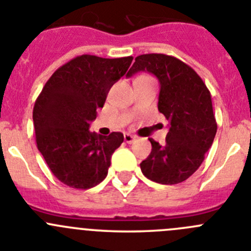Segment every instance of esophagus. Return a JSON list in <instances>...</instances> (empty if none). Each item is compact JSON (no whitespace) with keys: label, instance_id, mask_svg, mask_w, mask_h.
I'll return each mask as SVG.
<instances>
[{"label":"esophagus","instance_id":"1","mask_svg":"<svg viewBox=\"0 0 251 251\" xmlns=\"http://www.w3.org/2000/svg\"><path fill=\"white\" fill-rule=\"evenodd\" d=\"M124 139H125V142H127V144H132V142L136 140V136L130 135V133H125V135H124Z\"/></svg>","mask_w":251,"mask_h":251}]
</instances>
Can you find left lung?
I'll list each match as a JSON object with an SVG mask.
<instances>
[{"mask_svg": "<svg viewBox=\"0 0 251 251\" xmlns=\"http://www.w3.org/2000/svg\"><path fill=\"white\" fill-rule=\"evenodd\" d=\"M139 72L158 79V111L168 120L165 145L150 139L152 151L140 167L153 182L181 183L200 168L217 133L210 93L189 65L171 55H139L126 76Z\"/></svg>", "mask_w": 251, "mask_h": 251, "instance_id": "obj_1", "label": "left lung"}]
</instances>
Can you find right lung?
<instances>
[{
  "label": "right lung",
  "instance_id": "obj_1",
  "mask_svg": "<svg viewBox=\"0 0 251 251\" xmlns=\"http://www.w3.org/2000/svg\"><path fill=\"white\" fill-rule=\"evenodd\" d=\"M132 59L79 55L55 70L42 89L33 107L37 147L62 183L89 189L107 176L111 154L124 135L100 136L89 127Z\"/></svg>",
  "mask_w": 251,
  "mask_h": 251
}]
</instances>
